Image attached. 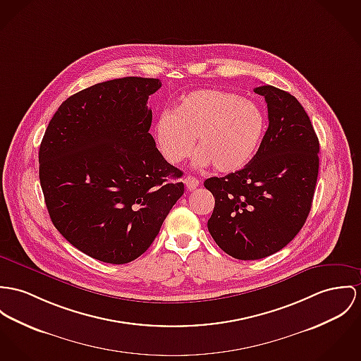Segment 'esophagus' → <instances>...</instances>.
<instances>
[{
  "label": "esophagus",
  "instance_id": "esophagus-1",
  "mask_svg": "<svg viewBox=\"0 0 361 361\" xmlns=\"http://www.w3.org/2000/svg\"><path fill=\"white\" fill-rule=\"evenodd\" d=\"M184 184H185V187H187L190 191H192V190H196V188L199 187V180L195 178L192 176H187V177L184 178Z\"/></svg>",
  "mask_w": 361,
  "mask_h": 361
}]
</instances>
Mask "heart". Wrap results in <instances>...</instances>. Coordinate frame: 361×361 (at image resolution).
<instances>
[{"mask_svg":"<svg viewBox=\"0 0 361 361\" xmlns=\"http://www.w3.org/2000/svg\"><path fill=\"white\" fill-rule=\"evenodd\" d=\"M267 130L262 109L247 99L216 89H202L181 97L164 112L154 128L158 148L177 165L196 148L197 166L210 164L220 173L246 166L257 154Z\"/></svg>","mask_w":361,"mask_h":361,"instance_id":"b5f03b06","label":"heart"}]
</instances>
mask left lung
Wrapping results in <instances>:
<instances>
[{
	"instance_id": "left-lung-1",
	"label": "left lung",
	"mask_w": 361,
	"mask_h": 361,
	"mask_svg": "<svg viewBox=\"0 0 361 361\" xmlns=\"http://www.w3.org/2000/svg\"><path fill=\"white\" fill-rule=\"evenodd\" d=\"M269 126L243 169L204 181L214 199L207 221L220 249L238 259H259L287 246L304 226L319 174V139L301 103L271 85Z\"/></svg>"
}]
</instances>
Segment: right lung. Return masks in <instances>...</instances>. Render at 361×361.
Masks as SVG:
<instances>
[{
    "label": "right lung",
    "instance_id": "1",
    "mask_svg": "<svg viewBox=\"0 0 361 361\" xmlns=\"http://www.w3.org/2000/svg\"><path fill=\"white\" fill-rule=\"evenodd\" d=\"M162 83L126 77L70 96L39 147V183L56 229L86 255L128 264L148 249L184 194L183 171L149 135Z\"/></svg>",
    "mask_w": 361,
    "mask_h": 361
}]
</instances>
